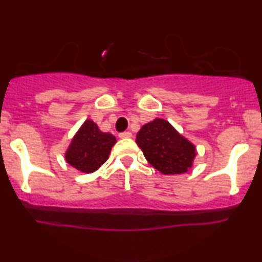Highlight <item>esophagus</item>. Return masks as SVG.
<instances>
[{
  "mask_svg": "<svg viewBox=\"0 0 262 262\" xmlns=\"http://www.w3.org/2000/svg\"><path fill=\"white\" fill-rule=\"evenodd\" d=\"M119 138L121 139H130L132 133L130 132H123V133H119Z\"/></svg>",
  "mask_w": 262,
  "mask_h": 262,
  "instance_id": "esophagus-1",
  "label": "esophagus"
}]
</instances>
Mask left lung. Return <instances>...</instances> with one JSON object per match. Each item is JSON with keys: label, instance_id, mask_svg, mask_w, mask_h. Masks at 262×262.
<instances>
[{"label": "left lung", "instance_id": "1", "mask_svg": "<svg viewBox=\"0 0 262 262\" xmlns=\"http://www.w3.org/2000/svg\"><path fill=\"white\" fill-rule=\"evenodd\" d=\"M135 141L149 164L164 175L187 172L196 156L193 144L165 119L156 118L144 124Z\"/></svg>", "mask_w": 262, "mask_h": 262}]
</instances>
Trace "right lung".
Segmentation results:
<instances>
[{"instance_id":"1","label":"right lung","mask_w":262,"mask_h":262,"mask_svg":"<svg viewBox=\"0 0 262 262\" xmlns=\"http://www.w3.org/2000/svg\"><path fill=\"white\" fill-rule=\"evenodd\" d=\"M116 141V137L101 132L95 122L87 119L66 151V162L81 172L91 173L107 161Z\"/></svg>"}]
</instances>
